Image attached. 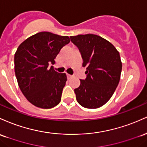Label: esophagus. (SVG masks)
<instances>
[{
    "label": "esophagus",
    "instance_id": "obj_1",
    "mask_svg": "<svg viewBox=\"0 0 147 147\" xmlns=\"http://www.w3.org/2000/svg\"><path fill=\"white\" fill-rule=\"evenodd\" d=\"M67 78H70L71 77V76L69 75V74H67Z\"/></svg>",
    "mask_w": 147,
    "mask_h": 147
}]
</instances>
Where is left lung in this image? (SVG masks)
<instances>
[{"label": "left lung", "mask_w": 147, "mask_h": 147, "mask_svg": "<svg viewBox=\"0 0 147 147\" xmlns=\"http://www.w3.org/2000/svg\"><path fill=\"white\" fill-rule=\"evenodd\" d=\"M79 49L86 78L74 90L81 106L90 109L101 107L109 100L120 80L122 64L119 53L111 43L93 34L71 36Z\"/></svg>", "instance_id": "left-lung-1"}]
</instances>
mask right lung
I'll return each instance as SVG.
<instances>
[{"label":"right lung","instance_id":"obj_1","mask_svg":"<svg viewBox=\"0 0 147 147\" xmlns=\"http://www.w3.org/2000/svg\"><path fill=\"white\" fill-rule=\"evenodd\" d=\"M69 42L68 36L41 32L18 47L14 55L15 75L21 91L32 105L49 109L60 102L67 76L49 65H53L61 49Z\"/></svg>","mask_w":147,"mask_h":147}]
</instances>
